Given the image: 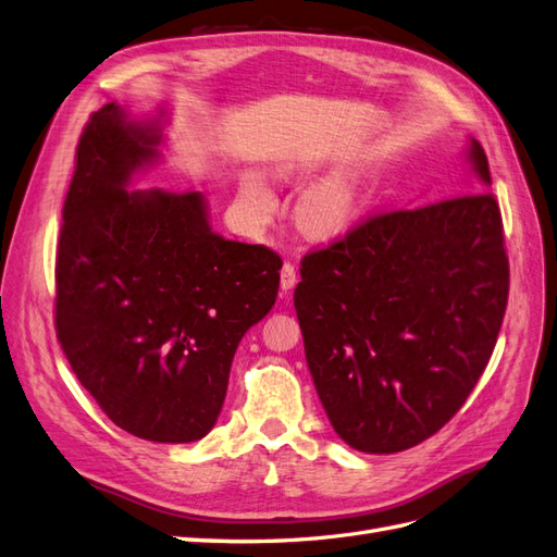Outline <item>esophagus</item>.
<instances>
[{
    "label": "esophagus",
    "instance_id": "obj_1",
    "mask_svg": "<svg viewBox=\"0 0 557 557\" xmlns=\"http://www.w3.org/2000/svg\"><path fill=\"white\" fill-rule=\"evenodd\" d=\"M296 282H298V275H296V268H294V263L284 261V265H282V273H280V284H282V292H284V294L292 292V289L296 287Z\"/></svg>",
    "mask_w": 557,
    "mask_h": 557
}]
</instances>
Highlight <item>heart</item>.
<instances>
[{
    "mask_svg": "<svg viewBox=\"0 0 557 557\" xmlns=\"http://www.w3.org/2000/svg\"><path fill=\"white\" fill-rule=\"evenodd\" d=\"M245 198L251 205V212L257 214V219H268L275 212V196L261 180L249 177L245 182ZM352 205H355V194L352 186H349L345 180H331L312 186L308 194L300 200V221L304 226L312 233H336L341 231L349 214H352Z\"/></svg>",
    "mask_w": 557,
    "mask_h": 557,
    "instance_id": "b5f03b06",
    "label": "heart"
}]
</instances>
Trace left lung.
Returning a JSON list of instances; mask_svg holds the SVG:
<instances>
[{"label":"left lung","mask_w":557,"mask_h":557,"mask_svg":"<svg viewBox=\"0 0 557 557\" xmlns=\"http://www.w3.org/2000/svg\"><path fill=\"white\" fill-rule=\"evenodd\" d=\"M471 161L490 184L487 156ZM508 300V257L487 188L375 212L300 259L294 306L336 434L389 455L436 434L479 383Z\"/></svg>","instance_id":"1"}]
</instances>
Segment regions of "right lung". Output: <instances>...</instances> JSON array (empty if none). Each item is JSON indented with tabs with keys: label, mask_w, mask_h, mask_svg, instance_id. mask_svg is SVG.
<instances>
[{
	"label": "right lung",
	"mask_w": 557,
	"mask_h": 557,
	"mask_svg": "<svg viewBox=\"0 0 557 557\" xmlns=\"http://www.w3.org/2000/svg\"><path fill=\"white\" fill-rule=\"evenodd\" d=\"M158 125L90 114L55 251V333L104 416L133 436L198 441L226 399L237 343L275 304L282 259L212 233L198 190H125Z\"/></svg>",
	"instance_id": "right-lung-1"
}]
</instances>
